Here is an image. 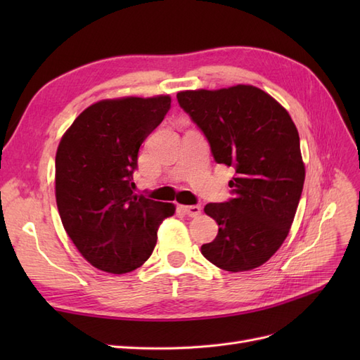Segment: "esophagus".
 Wrapping results in <instances>:
<instances>
[{
    "instance_id": "obj_1",
    "label": "esophagus",
    "mask_w": 360,
    "mask_h": 360,
    "mask_svg": "<svg viewBox=\"0 0 360 360\" xmlns=\"http://www.w3.org/2000/svg\"><path fill=\"white\" fill-rule=\"evenodd\" d=\"M183 209V212L186 213L188 216H191V217H195V216H198L200 213H201V205H198V204H193V205H183L181 207Z\"/></svg>"
}]
</instances>
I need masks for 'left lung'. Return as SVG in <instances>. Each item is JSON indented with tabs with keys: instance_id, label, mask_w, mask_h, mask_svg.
I'll return each mask as SVG.
<instances>
[{
	"instance_id": "obj_1",
	"label": "left lung",
	"mask_w": 360,
	"mask_h": 360,
	"mask_svg": "<svg viewBox=\"0 0 360 360\" xmlns=\"http://www.w3.org/2000/svg\"><path fill=\"white\" fill-rule=\"evenodd\" d=\"M177 101L213 159L236 169L233 198L204 207L219 231L201 254L226 271L259 267L284 243L300 201L304 165L297 129L274 97L252 85L180 91Z\"/></svg>"
}]
</instances>
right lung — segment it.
I'll use <instances>...</instances> for the list:
<instances>
[{"mask_svg":"<svg viewBox=\"0 0 360 360\" xmlns=\"http://www.w3.org/2000/svg\"><path fill=\"white\" fill-rule=\"evenodd\" d=\"M171 108L169 96L101 101L78 115L60 141L56 197L64 230L82 257L108 274L143 266L169 202L134 193L144 139Z\"/></svg>","mask_w":360,"mask_h":360,"instance_id":"right-lung-1","label":"right lung"}]
</instances>
